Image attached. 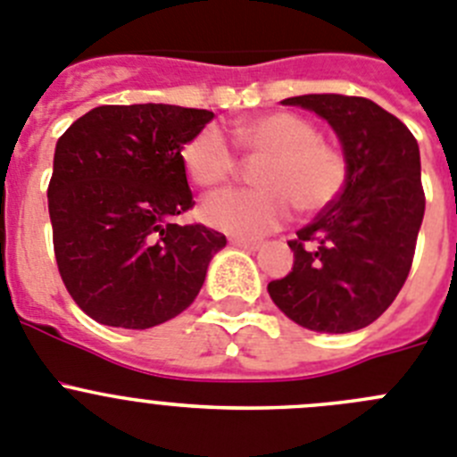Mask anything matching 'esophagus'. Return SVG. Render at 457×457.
<instances>
[{
  "label": "esophagus",
  "instance_id": "1",
  "mask_svg": "<svg viewBox=\"0 0 457 457\" xmlns=\"http://www.w3.org/2000/svg\"><path fill=\"white\" fill-rule=\"evenodd\" d=\"M229 244L232 245H238V248H245V250H259V241H253V238H238V237H234V238H229Z\"/></svg>",
  "mask_w": 457,
  "mask_h": 457
}]
</instances>
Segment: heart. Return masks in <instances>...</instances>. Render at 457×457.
<instances>
[{
	"instance_id": "1",
	"label": "heart",
	"mask_w": 457,
	"mask_h": 457,
	"mask_svg": "<svg viewBox=\"0 0 457 457\" xmlns=\"http://www.w3.org/2000/svg\"><path fill=\"white\" fill-rule=\"evenodd\" d=\"M232 138L254 166V188H228L203 203V219L220 232L257 238L291 216L330 207L348 182V159L335 143L320 138L319 127L289 111H273L232 125ZM188 178L203 188L228 182L238 159L219 127L207 125L182 147Z\"/></svg>"
}]
</instances>
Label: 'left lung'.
I'll return each mask as SVG.
<instances>
[{
    "label": "left lung",
    "mask_w": 457,
    "mask_h": 457,
    "mask_svg": "<svg viewBox=\"0 0 457 457\" xmlns=\"http://www.w3.org/2000/svg\"><path fill=\"white\" fill-rule=\"evenodd\" d=\"M282 104L330 122L348 159V182L291 238L294 269L269 282V294L307 330H360L392 305L412 269L426 209L417 138L367 97L323 93Z\"/></svg>",
    "instance_id": "1"
}]
</instances>
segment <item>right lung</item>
<instances>
[{"instance_id": "add662e5", "label": "right lung", "mask_w": 457, "mask_h": 457, "mask_svg": "<svg viewBox=\"0 0 457 457\" xmlns=\"http://www.w3.org/2000/svg\"><path fill=\"white\" fill-rule=\"evenodd\" d=\"M213 118L172 104H104L56 143L47 187L65 289L102 326L145 330L191 305L225 234L172 219L193 209L182 147Z\"/></svg>"}]
</instances>
